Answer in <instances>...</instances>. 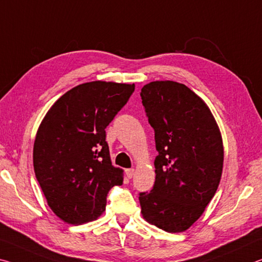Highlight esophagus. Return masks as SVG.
I'll return each instance as SVG.
<instances>
[{
    "mask_svg": "<svg viewBox=\"0 0 262 262\" xmlns=\"http://www.w3.org/2000/svg\"><path fill=\"white\" fill-rule=\"evenodd\" d=\"M135 168H128V169H126L125 170V173H126V177L128 178V179H131L132 177H134L135 175Z\"/></svg>",
    "mask_w": 262,
    "mask_h": 262,
    "instance_id": "obj_1",
    "label": "esophagus"
}]
</instances>
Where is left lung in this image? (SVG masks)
Returning <instances> with one entry per match:
<instances>
[{
    "instance_id": "left-lung-1",
    "label": "left lung",
    "mask_w": 262,
    "mask_h": 262,
    "mask_svg": "<svg viewBox=\"0 0 262 262\" xmlns=\"http://www.w3.org/2000/svg\"><path fill=\"white\" fill-rule=\"evenodd\" d=\"M140 96L159 153L153 189L139 195L141 216L166 232H184L220 186L221 130L207 103L186 84L153 81L141 88Z\"/></svg>"
}]
</instances>
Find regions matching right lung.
I'll list each match as a JSON object with an SVG mask.
<instances>
[{
  "label": "right lung",
  "instance_id": "1",
  "mask_svg": "<svg viewBox=\"0 0 262 262\" xmlns=\"http://www.w3.org/2000/svg\"><path fill=\"white\" fill-rule=\"evenodd\" d=\"M134 91L135 83L85 82L59 97L42 118L33 169L47 204L65 223L97 220L109 190L123 184V169L111 164L105 127Z\"/></svg>",
  "mask_w": 262,
  "mask_h": 262
}]
</instances>
